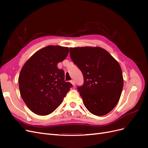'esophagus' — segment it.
Returning <instances> with one entry per match:
<instances>
[{
	"instance_id": "1",
	"label": "esophagus",
	"mask_w": 148,
	"mask_h": 148,
	"mask_svg": "<svg viewBox=\"0 0 148 148\" xmlns=\"http://www.w3.org/2000/svg\"><path fill=\"white\" fill-rule=\"evenodd\" d=\"M70 83H71V84H72V85H73V86H75V82L73 81V80H71V81H70Z\"/></svg>"
}]
</instances>
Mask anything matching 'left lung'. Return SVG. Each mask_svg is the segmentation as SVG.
Listing matches in <instances>:
<instances>
[{
	"instance_id": "8db88e82",
	"label": "left lung",
	"mask_w": 148,
	"mask_h": 148,
	"mask_svg": "<svg viewBox=\"0 0 148 148\" xmlns=\"http://www.w3.org/2000/svg\"><path fill=\"white\" fill-rule=\"evenodd\" d=\"M74 64L83 74L84 84L78 87L83 104L90 112L102 116L117 104L123 86L119 62L100 47H70Z\"/></svg>"
}]
</instances>
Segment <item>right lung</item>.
Returning a JSON list of instances; mask_svg holds the SVG:
<instances>
[{
	"label": "right lung",
	"instance_id": "right-lung-1",
	"mask_svg": "<svg viewBox=\"0 0 148 148\" xmlns=\"http://www.w3.org/2000/svg\"><path fill=\"white\" fill-rule=\"evenodd\" d=\"M69 52L67 47L48 46L35 52L22 67L18 77L20 95L33 112L51 114L72 86L65 82L64 71L57 67Z\"/></svg>",
	"mask_w": 148,
	"mask_h": 148
}]
</instances>
